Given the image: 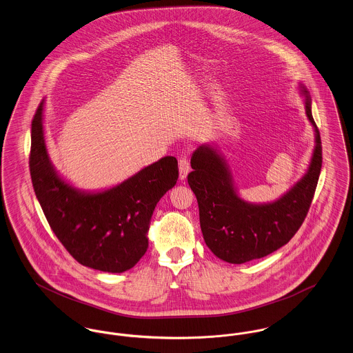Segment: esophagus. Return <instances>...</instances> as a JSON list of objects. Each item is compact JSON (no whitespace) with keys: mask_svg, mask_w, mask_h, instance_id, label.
I'll use <instances>...</instances> for the list:
<instances>
[{"mask_svg":"<svg viewBox=\"0 0 353 353\" xmlns=\"http://www.w3.org/2000/svg\"><path fill=\"white\" fill-rule=\"evenodd\" d=\"M179 169H180V180H184L187 177V174L190 173V165L188 156H181L179 159Z\"/></svg>","mask_w":353,"mask_h":353,"instance_id":"1","label":"esophagus"}]
</instances>
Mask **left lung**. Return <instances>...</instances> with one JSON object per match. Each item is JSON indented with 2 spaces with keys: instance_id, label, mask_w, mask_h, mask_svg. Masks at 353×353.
Masks as SVG:
<instances>
[{
  "instance_id": "8db88e82",
  "label": "left lung",
  "mask_w": 353,
  "mask_h": 353,
  "mask_svg": "<svg viewBox=\"0 0 353 353\" xmlns=\"http://www.w3.org/2000/svg\"><path fill=\"white\" fill-rule=\"evenodd\" d=\"M302 91L307 118L316 132V148L306 174L279 200L270 204L245 203L214 148L203 145L192 154L188 184L197 199L204 241L217 258L228 263H245L281 248L296 235L309 212L323 166V146L310 97L303 87Z\"/></svg>"
}]
</instances>
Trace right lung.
Listing matches in <instances>:
<instances>
[{"mask_svg":"<svg viewBox=\"0 0 353 353\" xmlns=\"http://www.w3.org/2000/svg\"><path fill=\"white\" fill-rule=\"evenodd\" d=\"M43 106L32 119L29 170L36 197L56 238L83 266L122 272L148 250V231L160 199L179 179L176 157L168 156L111 190L81 193L64 183L50 163Z\"/></svg>","mask_w":353,"mask_h":353,"instance_id":"obj_1","label":"right lung"}]
</instances>
